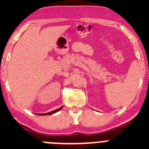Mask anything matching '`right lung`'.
I'll return each instance as SVG.
<instances>
[{
	"label": "right lung",
	"instance_id": "1",
	"mask_svg": "<svg viewBox=\"0 0 149 149\" xmlns=\"http://www.w3.org/2000/svg\"><path fill=\"white\" fill-rule=\"evenodd\" d=\"M62 108H63V107H61L58 108V109H55V110L52 111V112H47V113H45V114H37V115H52V114H54V113H55V112L60 111L61 109H62Z\"/></svg>",
	"mask_w": 149,
	"mask_h": 149
}]
</instances>
